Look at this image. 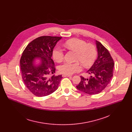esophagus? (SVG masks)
I'll return each mask as SVG.
<instances>
[{
	"mask_svg": "<svg viewBox=\"0 0 132 132\" xmlns=\"http://www.w3.org/2000/svg\"><path fill=\"white\" fill-rule=\"evenodd\" d=\"M63 77H71V75H65V74H63L62 75Z\"/></svg>",
	"mask_w": 132,
	"mask_h": 132,
	"instance_id": "esophagus-1",
	"label": "esophagus"
}]
</instances>
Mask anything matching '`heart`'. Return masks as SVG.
Segmentation results:
<instances>
[{"label": "heart", "instance_id": "1", "mask_svg": "<svg viewBox=\"0 0 132 132\" xmlns=\"http://www.w3.org/2000/svg\"><path fill=\"white\" fill-rule=\"evenodd\" d=\"M65 45L68 49L76 52V60L79 61L84 66L88 67L95 61L97 51L96 47L92 44H87L82 40L72 39L65 42ZM53 59L57 62H61L64 57L63 50L59 46L54 47L52 52ZM59 71L65 75H71L79 71L81 67L79 62L71 63L65 62L59 66Z\"/></svg>", "mask_w": 132, "mask_h": 132}]
</instances>
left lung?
<instances>
[{
    "mask_svg": "<svg viewBox=\"0 0 132 132\" xmlns=\"http://www.w3.org/2000/svg\"><path fill=\"white\" fill-rule=\"evenodd\" d=\"M96 43L98 57L87 71L91 76L89 78L80 76L81 81L76 86L79 91L91 95L100 93L110 84L114 65L108 50L98 41Z\"/></svg>",
    "mask_w": 132,
    "mask_h": 132,
    "instance_id": "left-lung-1",
    "label": "left lung"
}]
</instances>
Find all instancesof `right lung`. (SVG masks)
<instances>
[{
    "instance_id": "add662e5",
    "label": "right lung",
    "mask_w": 132,
    "mask_h": 132,
    "mask_svg": "<svg viewBox=\"0 0 132 132\" xmlns=\"http://www.w3.org/2000/svg\"><path fill=\"white\" fill-rule=\"evenodd\" d=\"M62 37L42 36L31 42L22 53L20 59L22 78L25 86L34 95L44 97L58 89L63 78L55 76L52 52ZM40 63L36 64L35 60Z\"/></svg>"
}]
</instances>
